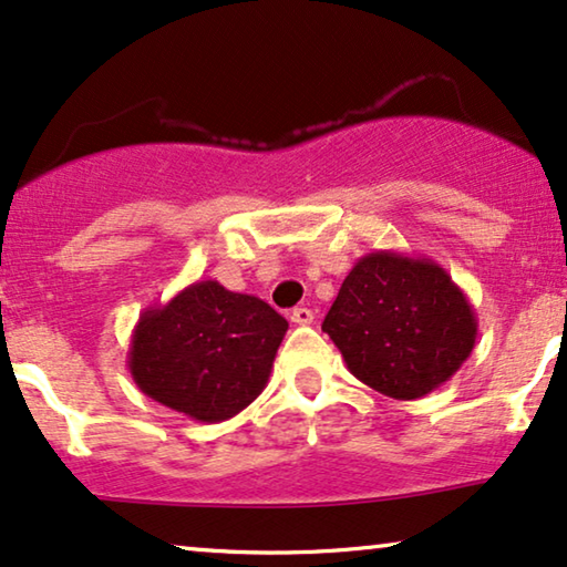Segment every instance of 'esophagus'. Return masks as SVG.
<instances>
[{
  "instance_id": "obj_1",
  "label": "esophagus",
  "mask_w": 567,
  "mask_h": 567,
  "mask_svg": "<svg viewBox=\"0 0 567 567\" xmlns=\"http://www.w3.org/2000/svg\"><path fill=\"white\" fill-rule=\"evenodd\" d=\"M313 310H310V308H295L292 310V313H290V321L292 323H298V326H310V323H313Z\"/></svg>"
}]
</instances>
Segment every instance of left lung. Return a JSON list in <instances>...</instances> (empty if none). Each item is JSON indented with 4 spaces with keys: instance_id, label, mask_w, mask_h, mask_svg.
<instances>
[{
    "instance_id": "1",
    "label": "left lung",
    "mask_w": 567,
    "mask_h": 567,
    "mask_svg": "<svg viewBox=\"0 0 567 567\" xmlns=\"http://www.w3.org/2000/svg\"><path fill=\"white\" fill-rule=\"evenodd\" d=\"M321 329L357 380L395 401H416L467 360L477 318L436 261L372 251L341 282Z\"/></svg>"
}]
</instances>
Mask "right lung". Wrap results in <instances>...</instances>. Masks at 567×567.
I'll use <instances>...</instances> for the list:
<instances>
[{"label": "right lung", "mask_w": 567, "mask_h": 567, "mask_svg": "<svg viewBox=\"0 0 567 567\" xmlns=\"http://www.w3.org/2000/svg\"><path fill=\"white\" fill-rule=\"evenodd\" d=\"M287 321L265 300L195 282L135 323L127 370L141 393L205 424L234 419L267 388Z\"/></svg>", "instance_id": "1"}]
</instances>
